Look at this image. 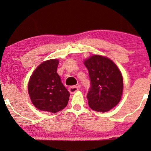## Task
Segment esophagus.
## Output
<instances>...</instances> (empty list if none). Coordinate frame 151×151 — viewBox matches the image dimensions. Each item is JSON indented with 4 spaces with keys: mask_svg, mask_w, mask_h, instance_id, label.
Returning a JSON list of instances; mask_svg holds the SVG:
<instances>
[{
    "mask_svg": "<svg viewBox=\"0 0 151 151\" xmlns=\"http://www.w3.org/2000/svg\"><path fill=\"white\" fill-rule=\"evenodd\" d=\"M79 89V86H71L70 88H69V93H71V94H73V93H76L77 91H78Z\"/></svg>",
    "mask_w": 151,
    "mask_h": 151,
    "instance_id": "1",
    "label": "esophagus"
}]
</instances>
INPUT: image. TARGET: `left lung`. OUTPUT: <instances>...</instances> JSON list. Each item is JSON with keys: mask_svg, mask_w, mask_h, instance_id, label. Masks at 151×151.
I'll return each instance as SVG.
<instances>
[{"mask_svg": "<svg viewBox=\"0 0 151 151\" xmlns=\"http://www.w3.org/2000/svg\"><path fill=\"white\" fill-rule=\"evenodd\" d=\"M84 64L90 79L87 96L89 106L96 111H109L121 100L123 92L121 71L111 60L99 55L90 57Z\"/></svg>", "mask_w": 151, "mask_h": 151, "instance_id": "obj_1", "label": "left lung"}]
</instances>
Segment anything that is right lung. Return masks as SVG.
Wrapping results in <instances>:
<instances>
[{
    "label": "right lung",
    "mask_w": 151,
    "mask_h": 151,
    "mask_svg": "<svg viewBox=\"0 0 151 151\" xmlns=\"http://www.w3.org/2000/svg\"><path fill=\"white\" fill-rule=\"evenodd\" d=\"M58 62L57 59L44 61L30 77L28 92L32 103L39 110L56 113L67 106L70 94L56 72Z\"/></svg>",
    "instance_id": "obj_1"
}]
</instances>
